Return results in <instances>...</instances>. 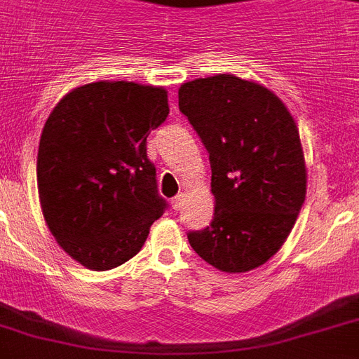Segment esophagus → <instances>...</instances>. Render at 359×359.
I'll return each mask as SVG.
<instances>
[{"label":"esophagus","mask_w":359,"mask_h":359,"mask_svg":"<svg viewBox=\"0 0 359 359\" xmlns=\"http://www.w3.org/2000/svg\"><path fill=\"white\" fill-rule=\"evenodd\" d=\"M183 207V194H177V196L172 198V209L174 211H180Z\"/></svg>","instance_id":"esophagus-1"}]
</instances>
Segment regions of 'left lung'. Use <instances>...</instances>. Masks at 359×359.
<instances>
[{"mask_svg":"<svg viewBox=\"0 0 359 359\" xmlns=\"http://www.w3.org/2000/svg\"><path fill=\"white\" fill-rule=\"evenodd\" d=\"M177 97L209 152L215 196L211 226L189 244L220 271H251L280 250L304 203L297 123L273 91L231 73L185 82Z\"/></svg>","mask_w":359,"mask_h":359,"instance_id":"1","label":"left lung"}]
</instances>
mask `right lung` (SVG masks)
<instances>
[{"instance_id": "1", "label": "right lung", "mask_w": 359, "mask_h": 359, "mask_svg": "<svg viewBox=\"0 0 359 359\" xmlns=\"http://www.w3.org/2000/svg\"><path fill=\"white\" fill-rule=\"evenodd\" d=\"M161 86L100 80L53 108L38 147V196L62 250L93 271L141 251L165 211L147 137L168 117Z\"/></svg>"}]
</instances>
